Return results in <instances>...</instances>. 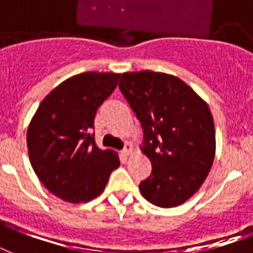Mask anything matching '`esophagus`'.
Instances as JSON below:
<instances>
[{"instance_id": "obj_1", "label": "esophagus", "mask_w": 253, "mask_h": 253, "mask_svg": "<svg viewBox=\"0 0 253 253\" xmlns=\"http://www.w3.org/2000/svg\"><path fill=\"white\" fill-rule=\"evenodd\" d=\"M132 152H133V149H132V145H126V147L124 148V149H123V151H121V155L124 156V157H128V156H130L132 155Z\"/></svg>"}]
</instances>
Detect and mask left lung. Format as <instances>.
<instances>
[{
	"label": "left lung",
	"instance_id": "obj_1",
	"mask_svg": "<svg viewBox=\"0 0 253 253\" xmlns=\"http://www.w3.org/2000/svg\"><path fill=\"white\" fill-rule=\"evenodd\" d=\"M120 90L141 123L142 153L152 173L140 183L153 206L183 204L201 187L213 164L216 138L207 102L183 80L141 70L123 73Z\"/></svg>",
	"mask_w": 253,
	"mask_h": 253
}]
</instances>
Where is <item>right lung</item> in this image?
Masks as SVG:
<instances>
[{
  "label": "right lung",
  "mask_w": 253,
  "mask_h": 253,
  "mask_svg": "<svg viewBox=\"0 0 253 253\" xmlns=\"http://www.w3.org/2000/svg\"><path fill=\"white\" fill-rule=\"evenodd\" d=\"M119 73L85 72L65 80L43 98L30 121V164L47 191L80 204L105 189L117 153L94 142V116L117 86Z\"/></svg>",
  "instance_id": "1"
}]
</instances>
